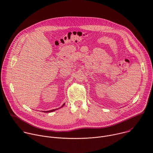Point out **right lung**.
I'll use <instances>...</instances> for the list:
<instances>
[{
	"mask_svg": "<svg viewBox=\"0 0 153 153\" xmlns=\"http://www.w3.org/2000/svg\"><path fill=\"white\" fill-rule=\"evenodd\" d=\"M65 105V103L64 104H63V105L61 106V107H60V108H62V107H63V106ZM59 108H57V109H54V110H50V111H43V112H45V113H51V112H53V111H56V110H58Z\"/></svg>",
	"mask_w": 153,
	"mask_h": 153,
	"instance_id": "1",
	"label": "right lung"
}]
</instances>
